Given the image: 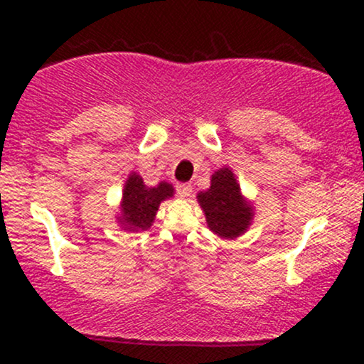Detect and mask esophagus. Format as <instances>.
<instances>
[{
    "mask_svg": "<svg viewBox=\"0 0 364 364\" xmlns=\"http://www.w3.org/2000/svg\"><path fill=\"white\" fill-rule=\"evenodd\" d=\"M191 190H193V188H191L190 183H181V185L176 186V193L181 196V198H186V196H190Z\"/></svg>",
    "mask_w": 364,
    "mask_h": 364,
    "instance_id": "1",
    "label": "esophagus"
}]
</instances>
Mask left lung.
I'll list each match as a JSON object with an SVG mask.
<instances>
[{
    "instance_id": "8db88e82",
    "label": "left lung",
    "mask_w": 364,
    "mask_h": 364,
    "mask_svg": "<svg viewBox=\"0 0 364 364\" xmlns=\"http://www.w3.org/2000/svg\"><path fill=\"white\" fill-rule=\"evenodd\" d=\"M198 202L205 212L210 231L220 237L243 235L252 220V207L245 203L235 174L228 168L212 174L210 188L200 191Z\"/></svg>"
}]
</instances>
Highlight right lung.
I'll return each mask as SVG.
<instances>
[{
	"instance_id": "1",
	"label": "right lung",
	"mask_w": 364,
	"mask_h": 364,
	"mask_svg": "<svg viewBox=\"0 0 364 364\" xmlns=\"http://www.w3.org/2000/svg\"><path fill=\"white\" fill-rule=\"evenodd\" d=\"M169 183H159L157 186H145L144 179L136 173L129 174L123 191L119 223L128 231H147L162 200L174 193Z\"/></svg>"
}]
</instances>
